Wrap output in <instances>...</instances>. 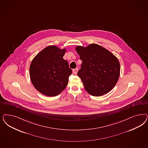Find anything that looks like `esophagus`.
I'll return each mask as SVG.
<instances>
[{
    "instance_id": "obj_1",
    "label": "esophagus",
    "mask_w": 148,
    "mask_h": 148,
    "mask_svg": "<svg viewBox=\"0 0 148 148\" xmlns=\"http://www.w3.org/2000/svg\"><path fill=\"white\" fill-rule=\"evenodd\" d=\"M78 71V68H76V69H73V74H74V75H77Z\"/></svg>"
}]
</instances>
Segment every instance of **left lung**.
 Returning <instances> with one entry per match:
<instances>
[{"label":"left lung","instance_id":"left-lung-1","mask_svg":"<svg viewBox=\"0 0 148 148\" xmlns=\"http://www.w3.org/2000/svg\"><path fill=\"white\" fill-rule=\"evenodd\" d=\"M77 52L82 61L77 75L90 95H103L115 86L120 75L119 62L112 53L97 44L77 46Z\"/></svg>","mask_w":148,"mask_h":148}]
</instances>
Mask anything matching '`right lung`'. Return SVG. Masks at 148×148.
Wrapping results in <instances>:
<instances>
[{"label":"right lung","instance_id":"right-lung-1","mask_svg":"<svg viewBox=\"0 0 148 148\" xmlns=\"http://www.w3.org/2000/svg\"><path fill=\"white\" fill-rule=\"evenodd\" d=\"M65 52V49L49 46L32 62L29 69L31 81L36 90L45 95H58L66 87L72 71L63 59Z\"/></svg>","mask_w":148,"mask_h":148}]
</instances>
